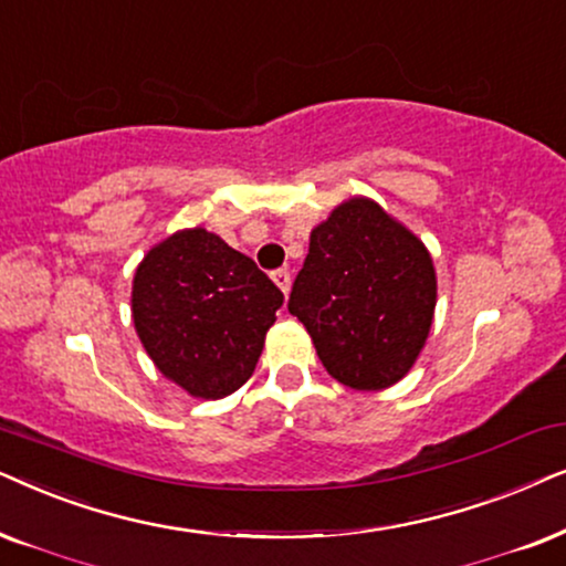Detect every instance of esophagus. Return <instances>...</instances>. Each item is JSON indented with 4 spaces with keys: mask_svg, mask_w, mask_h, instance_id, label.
<instances>
[{
    "mask_svg": "<svg viewBox=\"0 0 566 566\" xmlns=\"http://www.w3.org/2000/svg\"><path fill=\"white\" fill-rule=\"evenodd\" d=\"M271 279H274V284L279 290L284 292V295H290V287H292V274L290 269H276L274 274H271Z\"/></svg>",
    "mask_w": 566,
    "mask_h": 566,
    "instance_id": "obj_1",
    "label": "esophagus"
}]
</instances>
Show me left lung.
Masks as SVG:
<instances>
[{
    "instance_id": "1",
    "label": "left lung",
    "mask_w": 566,
    "mask_h": 566,
    "mask_svg": "<svg viewBox=\"0 0 566 566\" xmlns=\"http://www.w3.org/2000/svg\"><path fill=\"white\" fill-rule=\"evenodd\" d=\"M437 305L432 255L378 201L354 196L311 230L290 295L331 378L382 390L424 349Z\"/></svg>"
}]
</instances>
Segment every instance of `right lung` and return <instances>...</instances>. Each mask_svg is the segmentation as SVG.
I'll use <instances>...</instances> for the list:
<instances>
[{
    "label": "right lung",
    "mask_w": 566,
    "mask_h": 566,
    "mask_svg": "<svg viewBox=\"0 0 566 566\" xmlns=\"http://www.w3.org/2000/svg\"><path fill=\"white\" fill-rule=\"evenodd\" d=\"M284 295L220 235L188 228L134 271L132 318L165 378L193 398H224L255 370Z\"/></svg>",
    "instance_id": "add662e5"
}]
</instances>
